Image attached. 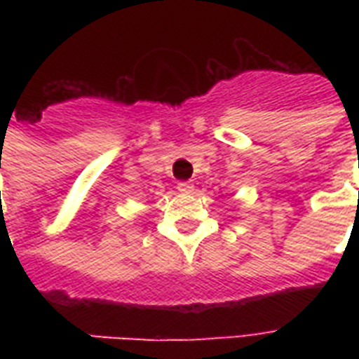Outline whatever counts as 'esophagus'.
<instances>
[{
  "mask_svg": "<svg viewBox=\"0 0 359 359\" xmlns=\"http://www.w3.org/2000/svg\"><path fill=\"white\" fill-rule=\"evenodd\" d=\"M177 190L182 191V194H191L194 191V184L188 182V180H180V182H177Z\"/></svg>",
  "mask_w": 359,
  "mask_h": 359,
  "instance_id": "34e87169",
  "label": "esophagus"
}]
</instances>
